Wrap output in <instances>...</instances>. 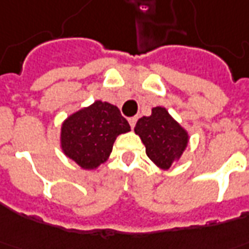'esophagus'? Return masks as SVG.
<instances>
[{
    "instance_id": "obj_1",
    "label": "esophagus",
    "mask_w": 249,
    "mask_h": 249,
    "mask_svg": "<svg viewBox=\"0 0 249 249\" xmlns=\"http://www.w3.org/2000/svg\"><path fill=\"white\" fill-rule=\"evenodd\" d=\"M136 123H137V117H136V116H134V117H129V124L132 128H134Z\"/></svg>"
}]
</instances>
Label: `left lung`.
Here are the masks:
<instances>
[{
  "instance_id": "1",
  "label": "left lung",
  "mask_w": 249,
  "mask_h": 249,
  "mask_svg": "<svg viewBox=\"0 0 249 249\" xmlns=\"http://www.w3.org/2000/svg\"><path fill=\"white\" fill-rule=\"evenodd\" d=\"M134 132L146 148V154L157 166L169 169L182 156L189 137L185 129L162 107L152 109V116L141 117Z\"/></svg>"
}]
</instances>
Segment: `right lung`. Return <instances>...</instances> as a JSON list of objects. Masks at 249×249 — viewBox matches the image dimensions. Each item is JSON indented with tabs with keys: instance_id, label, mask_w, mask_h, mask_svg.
<instances>
[{
	"instance_id": "add662e5",
	"label": "right lung",
	"mask_w": 249,
	"mask_h": 249,
	"mask_svg": "<svg viewBox=\"0 0 249 249\" xmlns=\"http://www.w3.org/2000/svg\"><path fill=\"white\" fill-rule=\"evenodd\" d=\"M130 130L117 107L95 101L68 117L62 126V149L83 169H96L107 161L116 137Z\"/></svg>"
}]
</instances>
